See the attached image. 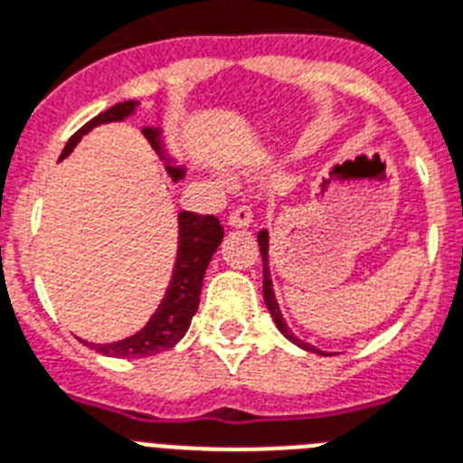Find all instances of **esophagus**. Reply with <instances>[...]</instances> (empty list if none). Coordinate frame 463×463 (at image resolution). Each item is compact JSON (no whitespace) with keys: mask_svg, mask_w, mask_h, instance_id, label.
Wrapping results in <instances>:
<instances>
[{"mask_svg":"<svg viewBox=\"0 0 463 463\" xmlns=\"http://www.w3.org/2000/svg\"><path fill=\"white\" fill-rule=\"evenodd\" d=\"M250 222H252V211H250V205H248V203L236 205L234 211L229 213V220H227L229 227L246 229V227H250Z\"/></svg>","mask_w":463,"mask_h":463,"instance_id":"esophagus-1","label":"esophagus"}]
</instances>
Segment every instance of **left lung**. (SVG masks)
Here are the masks:
<instances>
[{
	"label": "left lung",
	"mask_w": 463,
	"mask_h": 463,
	"mask_svg": "<svg viewBox=\"0 0 463 463\" xmlns=\"http://www.w3.org/2000/svg\"><path fill=\"white\" fill-rule=\"evenodd\" d=\"M258 243H260V252H262V262H264V283H262L264 302H267V309H269V314H271V318H274L276 327H279L280 333L286 335V337L290 339V342H295V345L302 346V349H307V351H316V354H321V351L314 349V346H309V345H304V342H299V339L290 333V327L286 326V321H283V314H280L279 302H276L274 290H271L269 267H267V262H269V234H267V232H264V229H262V232H260V234H258Z\"/></svg>",
	"instance_id": "1"
}]
</instances>
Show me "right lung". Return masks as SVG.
I'll use <instances>...</instances> for the list:
<instances>
[{
	"label": "right lung",
	"instance_id": "right-lung-1",
	"mask_svg": "<svg viewBox=\"0 0 463 463\" xmlns=\"http://www.w3.org/2000/svg\"><path fill=\"white\" fill-rule=\"evenodd\" d=\"M136 108V100L117 102L114 108L105 109V112L90 118L89 124L81 126L67 140L61 159H65L67 154L72 152L74 145L90 128H96L100 124H109V121H121L128 114H133ZM142 133L152 142V147L161 154L159 128H142ZM165 171L171 173L173 180H180L184 175L183 168H175V165H165ZM177 227H180V236H177V260L175 269H173L171 286H168L164 302L159 304V309L149 318L147 326L142 327L140 333L133 335V337L112 342V345H89V342H84V345L96 349L98 354L114 355V358H145V355H154L171 349V346H175L184 337V333L189 330V323H192V316L199 309V295L201 286H203L205 269H208V262L215 255L217 246L222 243L224 229L215 215H199V213L189 211H183L177 215Z\"/></svg>",
	"mask_w": 463,
	"mask_h": 463
}]
</instances>
